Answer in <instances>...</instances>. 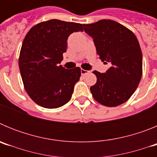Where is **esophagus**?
<instances>
[{
  "label": "esophagus",
  "mask_w": 157,
  "mask_h": 157,
  "mask_svg": "<svg viewBox=\"0 0 157 157\" xmlns=\"http://www.w3.org/2000/svg\"><path fill=\"white\" fill-rule=\"evenodd\" d=\"M89 73H90V71H89L84 70V69H81V74H82V75H86L89 74Z\"/></svg>",
  "instance_id": "obj_1"
}]
</instances>
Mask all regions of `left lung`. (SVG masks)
Here are the masks:
<instances>
[{"label":"left lung","mask_w":157,"mask_h":157,"mask_svg":"<svg viewBox=\"0 0 157 157\" xmlns=\"http://www.w3.org/2000/svg\"><path fill=\"white\" fill-rule=\"evenodd\" d=\"M83 28L94 40L100 59L111 65L105 73L93 71L97 76V82L90 87L93 97L105 106L122 105L138 88L142 75V54L137 37L111 19L83 24Z\"/></svg>","instance_id":"1"}]
</instances>
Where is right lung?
Here are the masks:
<instances>
[{
	"mask_svg": "<svg viewBox=\"0 0 157 157\" xmlns=\"http://www.w3.org/2000/svg\"><path fill=\"white\" fill-rule=\"evenodd\" d=\"M81 23L50 19L32 27L22 44L19 67L25 90L33 101L46 109H56L70 101L80 67L59 65L73 32L83 31Z\"/></svg>",
	"mask_w": 157,
	"mask_h": 157,
	"instance_id": "obj_1",
	"label": "right lung"
}]
</instances>
